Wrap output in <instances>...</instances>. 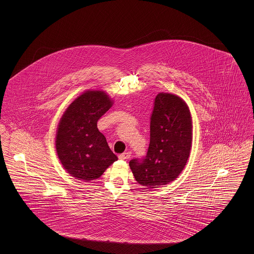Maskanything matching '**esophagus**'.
<instances>
[{"label":"esophagus","instance_id":"1","mask_svg":"<svg viewBox=\"0 0 254 254\" xmlns=\"http://www.w3.org/2000/svg\"><path fill=\"white\" fill-rule=\"evenodd\" d=\"M130 156H131V152L127 151V152H124V153L120 154L119 158L122 159V160H127V159H128Z\"/></svg>","mask_w":254,"mask_h":254}]
</instances>
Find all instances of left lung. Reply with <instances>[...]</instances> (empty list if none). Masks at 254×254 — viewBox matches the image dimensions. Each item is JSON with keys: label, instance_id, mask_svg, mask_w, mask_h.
<instances>
[{"label": "left lung", "instance_id": "8db88e82", "mask_svg": "<svg viewBox=\"0 0 254 254\" xmlns=\"http://www.w3.org/2000/svg\"><path fill=\"white\" fill-rule=\"evenodd\" d=\"M191 142L192 122L185 101L174 94L159 93L150 117L147 153L129 162L135 180L146 189L174 181L188 162Z\"/></svg>", "mask_w": 254, "mask_h": 254}]
</instances>
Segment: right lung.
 <instances>
[{
    "label": "right lung",
    "mask_w": 254,
    "mask_h": 254,
    "mask_svg": "<svg viewBox=\"0 0 254 254\" xmlns=\"http://www.w3.org/2000/svg\"><path fill=\"white\" fill-rule=\"evenodd\" d=\"M111 106L112 101L104 91L87 90L73 101L61 118L56 151L63 167L78 180L99 178L118 160L97 127V122Z\"/></svg>",
    "instance_id": "obj_1"
}]
</instances>
